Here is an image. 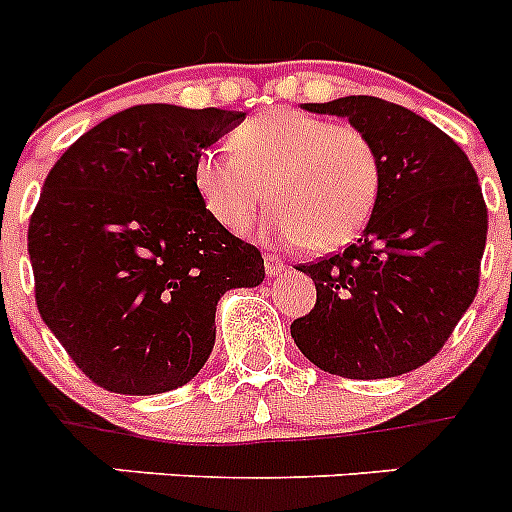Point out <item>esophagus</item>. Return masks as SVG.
Wrapping results in <instances>:
<instances>
[{
  "instance_id": "34e87169",
  "label": "esophagus",
  "mask_w": 512,
  "mask_h": 512,
  "mask_svg": "<svg viewBox=\"0 0 512 512\" xmlns=\"http://www.w3.org/2000/svg\"><path fill=\"white\" fill-rule=\"evenodd\" d=\"M264 269H266V274H269V277H277V274H282L284 264H282V259H279L277 253H264Z\"/></svg>"
}]
</instances>
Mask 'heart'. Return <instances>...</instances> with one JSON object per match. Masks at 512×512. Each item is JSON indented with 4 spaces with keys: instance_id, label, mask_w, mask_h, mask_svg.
I'll list each match as a JSON object with an SVG mask.
<instances>
[{
    "instance_id": "obj_1",
    "label": "heart",
    "mask_w": 512,
    "mask_h": 512,
    "mask_svg": "<svg viewBox=\"0 0 512 512\" xmlns=\"http://www.w3.org/2000/svg\"><path fill=\"white\" fill-rule=\"evenodd\" d=\"M233 151L207 148L194 187L223 228L243 233L269 197L266 228L310 253L346 246L377 207L382 164L364 130L300 110H269L230 135Z\"/></svg>"
}]
</instances>
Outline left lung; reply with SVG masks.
<instances>
[{
    "instance_id": "8db88e82",
    "label": "left lung",
    "mask_w": 512,
    "mask_h": 512,
    "mask_svg": "<svg viewBox=\"0 0 512 512\" xmlns=\"http://www.w3.org/2000/svg\"><path fill=\"white\" fill-rule=\"evenodd\" d=\"M346 117L377 146V207L356 243L300 264L318 289L297 348L348 379L408 374L443 348L479 287L487 205L467 153L433 122L379 97L302 104Z\"/></svg>"
}]
</instances>
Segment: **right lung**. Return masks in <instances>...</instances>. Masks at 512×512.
<instances>
[{
  "instance_id": "1",
  "label": "right lung",
  "mask_w": 512,
  "mask_h": 512,
  "mask_svg": "<svg viewBox=\"0 0 512 512\" xmlns=\"http://www.w3.org/2000/svg\"><path fill=\"white\" fill-rule=\"evenodd\" d=\"M243 112L138 104L66 148L27 228L40 318L117 395L187 384L215 346L217 300L264 259L207 212L194 161Z\"/></svg>"
}]
</instances>
